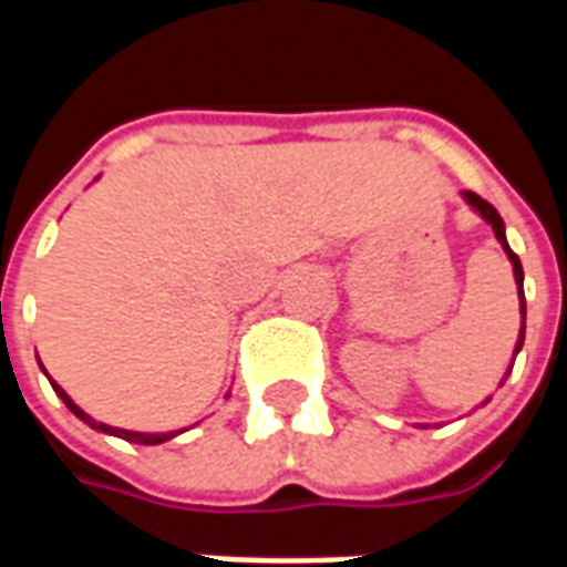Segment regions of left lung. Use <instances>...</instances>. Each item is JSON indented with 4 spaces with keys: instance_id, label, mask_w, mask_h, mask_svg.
Here are the masks:
<instances>
[{
    "instance_id": "1",
    "label": "left lung",
    "mask_w": 567,
    "mask_h": 567,
    "mask_svg": "<svg viewBox=\"0 0 567 567\" xmlns=\"http://www.w3.org/2000/svg\"><path fill=\"white\" fill-rule=\"evenodd\" d=\"M462 197H464V203H467V206H471V209H474L476 215H480V218H483V221H486L488 227H492V230H495V239H498L501 248H504V251H507V258H511V264H513V279H516V285H519V312H523V324H519V340H516V349H513V361H516V355H519V349H523V343H525V291H523V264H519V258H516V255H513V248L507 246V234H504V221H501L498 209H495V206H492V203H486V199H483V197H476L474 190H464ZM511 370H513V364H511V368H507V373H511ZM504 380H507V377H504Z\"/></svg>"
}]
</instances>
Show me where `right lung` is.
Instances as JSON below:
<instances>
[{
	"label": "right lung",
	"instance_id": "right-lung-1",
	"mask_svg": "<svg viewBox=\"0 0 567 567\" xmlns=\"http://www.w3.org/2000/svg\"><path fill=\"white\" fill-rule=\"evenodd\" d=\"M54 392L60 394V398H63V404H66L69 410H72V413H75V416L81 419V422H87V425H91V427H96V431H103V434H112V437L130 440V443H142V446H157V443H166V440H173L175 434H182V431H185V427H182V431H166V434H145V431H127V427H112V425H105V422H96V419L87 416V413H84V410H81V406L75 404V401H72V398H69V394L63 392V389H60L56 382H54Z\"/></svg>",
	"mask_w": 567,
	"mask_h": 567
}]
</instances>
